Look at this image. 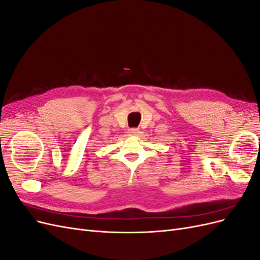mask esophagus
I'll return each instance as SVG.
<instances>
[{
    "label": "esophagus",
    "instance_id": "obj_1",
    "mask_svg": "<svg viewBox=\"0 0 260 260\" xmlns=\"http://www.w3.org/2000/svg\"><path fill=\"white\" fill-rule=\"evenodd\" d=\"M128 133H129V136H131V137H135V136H138L139 133H140V130L139 129H137V128H131V129H129L128 130Z\"/></svg>",
    "mask_w": 260,
    "mask_h": 260
}]
</instances>
